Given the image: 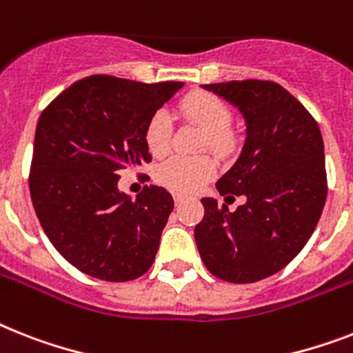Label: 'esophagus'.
Segmentation results:
<instances>
[{
    "label": "esophagus",
    "mask_w": 353,
    "mask_h": 353,
    "mask_svg": "<svg viewBox=\"0 0 353 353\" xmlns=\"http://www.w3.org/2000/svg\"><path fill=\"white\" fill-rule=\"evenodd\" d=\"M172 196H174V201L176 203H181L186 199V194H183V192H174Z\"/></svg>",
    "instance_id": "34e87169"
}]
</instances>
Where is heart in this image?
I'll return each instance as SVG.
<instances>
[{
  "instance_id": "heart-1",
  "label": "heart",
  "mask_w": 353,
  "mask_h": 353,
  "mask_svg": "<svg viewBox=\"0 0 353 353\" xmlns=\"http://www.w3.org/2000/svg\"><path fill=\"white\" fill-rule=\"evenodd\" d=\"M177 110L186 121L196 123L205 130L201 147L212 148L219 156H230L237 148V136L232 130V110L219 96L205 90H194L183 97ZM172 121L165 110H157L145 125L143 139L152 156H165L170 148ZM217 163L212 156H172L157 167L156 177L161 185L177 192H196L216 176Z\"/></svg>"
}]
</instances>
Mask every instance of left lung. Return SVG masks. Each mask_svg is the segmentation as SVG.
<instances>
[{
	"label": "left lung",
	"instance_id": "1",
	"mask_svg": "<svg viewBox=\"0 0 353 353\" xmlns=\"http://www.w3.org/2000/svg\"><path fill=\"white\" fill-rule=\"evenodd\" d=\"M234 103L246 119L237 163L216 183L221 196H245L228 210L203 197L194 237L210 274L256 283L283 270L303 250L325 208V145L310 112L279 83L243 79L205 85Z\"/></svg>",
	"mask_w": 353,
	"mask_h": 353
}]
</instances>
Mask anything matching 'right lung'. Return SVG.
Listing matches in <instances>:
<instances>
[{
    "instance_id": "1",
    "label": "right lung",
    "mask_w": 353,
    "mask_h": 353,
    "mask_svg": "<svg viewBox=\"0 0 353 353\" xmlns=\"http://www.w3.org/2000/svg\"><path fill=\"white\" fill-rule=\"evenodd\" d=\"M181 87L96 74L41 112L30 197L54 248L83 274L123 283L141 277L156 259L174 208L170 192L150 185L130 199L117 181L125 168L152 161L145 125Z\"/></svg>"
}]
</instances>
